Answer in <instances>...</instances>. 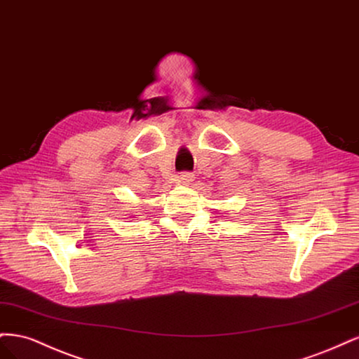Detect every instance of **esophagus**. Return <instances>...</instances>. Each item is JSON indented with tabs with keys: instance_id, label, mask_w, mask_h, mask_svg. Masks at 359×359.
Segmentation results:
<instances>
[{
	"instance_id": "obj_1",
	"label": "esophagus",
	"mask_w": 359,
	"mask_h": 359,
	"mask_svg": "<svg viewBox=\"0 0 359 359\" xmlns=\"http://www.w3.org/2000/svg\"><path fill=\"white\" fill-rule=\"evenodd\" d=\"M178 180H180V182H182V184H190V182L194 180V175H193L191 172H181Z\"/></svg>"
}]
</instances>
